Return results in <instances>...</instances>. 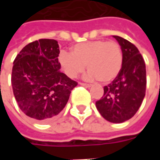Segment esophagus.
Here are the masks:
<instances>
[{
    "label": "esophagus",
    "mask_w": 160,
    "mask_h": 160,
    "mask_svg": "<svg viewBox=\"0 0 160 160\" xmlns=\"http://www.w3.org/2000/svg\"><path fill=\"white\" fill-rule=\"evenodd\" d=\"M80 86H82V87H92V85H90V84H86V83H80Z\"/></svg>",
    "instance_id": "esophagus-1"
}]
</instances>
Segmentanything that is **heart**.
I'll return each mask as SVG.
<instances>
[{"mask_svg":"<svg viewBox=\"0 0 160 160\" xmlns=\"http://www.w3.org/2000/svg\"><path fill=\"white\" fill-rule=\"evenodd\" d=\"M58 61L70 78L82 73L87 65L88 80H98L102 83L113 80L122 66V50L115 41L94 40L80 42L71 48V54L60 53Z\"/></svg>","mask_w":160,"mask_h":160,"instance_id":"heart-1","label":"heart"}]
</instances>
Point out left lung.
<instances>
[{
  "instance_id": "1",
  "label": "left lung",
  "mask_w": 160,
  "mask_h": 160,
  "mask_svg": "<svg viewBox=\"0 0 160 160\" xmlns=\"http://www.w3.org/2000/svg\"><path fill=\"white\" fill-rule=\"evenodd\" d=\"M113 38L122 50V66L112 83L104 87V96L96 102V107L105 120L121 123L134 117L144 99L146 64L132 42L119 36Z\"/></svg>"
}]
</instances>
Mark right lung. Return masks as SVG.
<instances>
[{
	"instance_id": "add662e5",
	"label": "right lung",
	"mask_w": 160,
	"mask_h": 160,
	"mask_svg": "<svg viewBox=\"0 0 160 160\" xmlns=\"http://www.w3.org/2000/svg\"><path fill=\"white\" fill-rule=\"evenodd\" d=\"M58 42L39 39L25 46L12 70V92L19 109L38 122H49L66 106L78 83L60 71Z\"/></svg>"
}]
</instances>
